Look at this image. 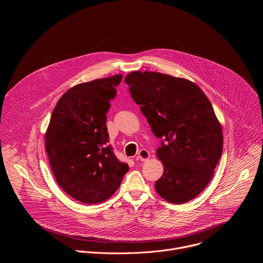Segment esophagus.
<instances>
[{"label":"esophagus","instance_id":"obj_1","mask_svg":"<svg viewBox=\"0 0 263 263\" xmlns=\"http://www.w3.org/2000/svg\"><path fill=\"white\" fill-rule=\"evenodd\" d=\"M149 152L147 151V149H145V148H141L140 151L138 152V155H137V158L138 159H140L141 161H146L148 158H149Z\"/></svg>","mask_w":263,"mask_h":263}]
</instances>
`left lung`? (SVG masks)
<instances>
[{
	"label": "left lung",
	"instance_id": "8db88e82",
	"mask_svg": "<svg viewBox=\"0 0 263 263\" xmlns=\"http://www.w3.org/2000/svg\"><path fill=\"white\" fill-rule=\"evenodd\" d=\"M125 83L153 133L163 139L156 151L163 164L156 193L173 204L195 199L222 152V129L210 101L196 83L157 71H131Z\"/></svg>",
	"mask_w": 263,
	"mask_h": 263
}]
</instances>
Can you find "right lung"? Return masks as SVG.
<instances>
[{
	"instance_id": "1",
	"label": "right lung",
	"mask_w": 263,
	"mask_h": 263,
	"mask_svg": "<svg viewBox=\"0 0 263 263\" xmlns=\"http://www.w3.org/2000/svg\"><path fill=\"white\" fill-rule=\"evenodd\" d=\"M122 78L119 73L70 87L57 102L45 134L57 183L72 199L85 204L108 200L129 168L107 144L106 112Z\"/></svg>"
}]
</instances>
